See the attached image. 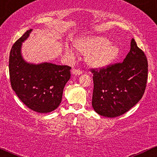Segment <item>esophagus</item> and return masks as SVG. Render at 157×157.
<instances>
[{"label": "esophagus", "mask_w": 157, "mask_h": 157, "mask_svg": "<svg viewBox=\"0 0 157 157\" xmlns=\"http://www.w3.org/2000/svg\"><path fill=\"white\" fill-rule=\"evenodd\" d=\"M71 73L75 75H80L82 74V71L80 69H75V68H73V69L71 70Z\"/></svg>", "instance_id": "esophagus-1"}]
</instances>
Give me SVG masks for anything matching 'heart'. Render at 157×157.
Segmentation results:
<instances>
[{"instance_id":"1","label":"heart","mask_w":157,"mask_h":157,"mask_svg":"<svg viewBox=\"0 0 157 157\" xmlns=\"http://www.w3.org/2000/svg\"><path fill=\"white\" fill-rule=\"evenodd\" d=\"M75 47L82 55L86 56V61L90 66L101 68L107 66L117 57L120 48L117 45L102 36L85 37L77 40ZM68 52H71L69 48Z\"/></svg>"}]
</instances>
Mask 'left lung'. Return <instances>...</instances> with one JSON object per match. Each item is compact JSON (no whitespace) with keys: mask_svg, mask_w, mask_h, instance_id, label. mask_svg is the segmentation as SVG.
Segmentation results:
<instances>
[{"mask_svg":"<svg viewBox=\"0 0 157 157\" xmlns=\"http://www.w3.org/2000/svg\"><path fill=\"white\" fill-rule=\"evenodd\" d=\"M94 90L92 107L98 114L117 117L141 100L147 79V60L134 39L122 63L101 69H91Z\"/></svg>","mask_w":157,"mask_h":157,"instance_id":"8db88e82","label":"left lung"}]
</instances>
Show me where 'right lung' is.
<instances>
[{
	"mask_svg": "<svg viewBox=\"0 0 157 157\" xmlns=\"http://www.w3.org/2000/svg\"><path fill=\"white\" fill-rule=\"evenodd\" d=\"M32 31L25 32L11 49L9 62L11 86L29 109L38 113H48L60 104L64 86L71 77V67L25 61L21 55V46Z\"/></svg>",
	"mask_w": 157,
	"mask_h": 157,
	"instance_id": "add662e5",
	"label": "right lung"
}]
</instances>
